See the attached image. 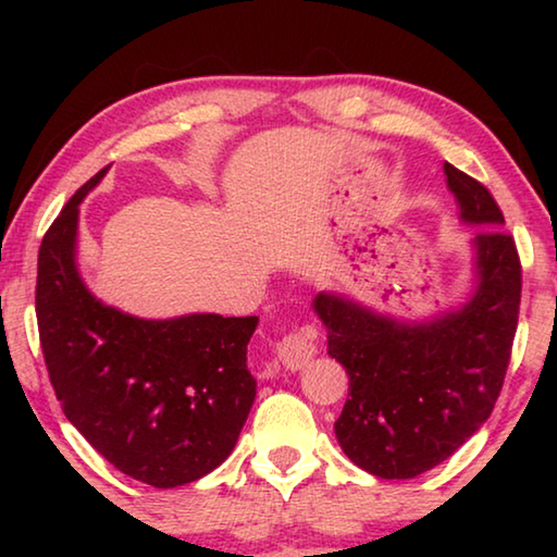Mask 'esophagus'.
I'll return each instance as SVG.
<instances>
[{
    "mask_svg": "<svg viewBox=\"0 0 557 557\" xmlns=\"http://www.w3.org/2000/svg\"><path fill=\"white\" fill-rule=\"evenodd\" d=\"M275 351H277V358L282 361V366H285V369L299 371V369H305L309 361H312L314 354H317V346H314L312 334L292 332V334L280 338Z\"/></svg>",
    "mask_w": 557,
    "mask_h": 557,
    "instance_id": "esophagus-1",
    "label": "esophagus"
}]
</instances>
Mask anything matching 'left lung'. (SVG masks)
Returning a JSON list of instances; mask_svg holds the SVG:
<instances>
[{"label": "left lung", "mask_w": 557, "mask_h": 557, "mask_svg": "<svg viewBox=\"0 0 557 557\" xmlns=\"http://www.w3.org/2000/svg\"><path fill=\"white\" fill-rule=\"evenodd\" d=\"M469 240L474 289L459 307L410 322L319 292L326 351L346 369L348 398L334 422L344 455L381 479L442 465L484 425L502 393L521 305V262L504 213L476 178L445 162Z\"/></svg>", "instance_id": "8db88e82"}]
</instances>
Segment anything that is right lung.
Returning a JSON list of instances; mask_svg holds the SVG:
<instances>
[{
    "label": "right lung",
    "instance_id": "right-lung-1",
    "mask_svg": "<svg viewBox=\"0 0 557 557\" xmlns=\"http://www.w3.org/2000/svg\"><path fill=\"white\" fill-rule=\"evenodd\" d=\"M106 174L73 194L41 240L46 369L65 418L112 467L157 488L184 486L223 465L248 420L258 317L143 319L92 295L75 262L78 206Z\"/></svg>",
    "mask_w": 557,
    "mask_h": 557
}]
</instances>
